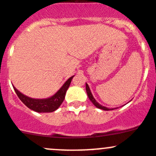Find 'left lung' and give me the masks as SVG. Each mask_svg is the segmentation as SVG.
<instances>
[{
	"label": "left lung",
	"instance_id": "1",
	"mask_svg": "<svg viewBox=\"0 0 156 156\" xmlns=\"http://www.w3.org/2000/svg\"><path fill=\"white\" fill-rule=\"evenodd\" d=\"M86 91H87V96H88V98L90 99V101H91L92 103L94 104V105L96 107H98V108L99 109H101V110H113V108H108V107H104V106H102L101 104H100L98 102V101L95 100V98H94L93 94H92L91 91H90V87H89L88 84L86 83Z\"/></svg>",
	"mask_w": 156,
	"mask_h": 156
}]
</instances>
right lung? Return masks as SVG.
<instances>
[{
    "instance_id": "right-lung-1",
    "label": "right lung",
    "mask_w": 156,
    "mask_h": 156,
    "mask_svg": "<svg viewBox=\"0 0 156 156\" xmlns=\"http://www.w3.org/2000/svg\"><path fill=\"white\" fill-rule=\"evenodd\" d=\"M74 76L75 75L69 78L55 94L52 95L50 98H44V99H36V98H32L26 96L20 91H19L13 85V87L18 98L28 108L38 113H51L56 110L63 102L66 91Z\"/></svg>"
}]
</instances>
